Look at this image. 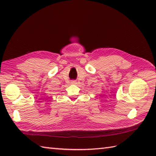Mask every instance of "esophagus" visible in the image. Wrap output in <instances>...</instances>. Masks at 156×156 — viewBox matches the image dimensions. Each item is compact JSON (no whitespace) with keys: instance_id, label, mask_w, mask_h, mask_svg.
Listing matches in <instances>:
<instances>
[{"instance_id":"1","label":"esophagus","mask_w":156,"mask_h":156,"mask_svg":"<svg viewBox=\"0 0 156 156\" xmlns=\"http://www.w3.org/2000/svg\"><path fill=\"white\" fill-rule=\"evenodd\" d=\"M72 84H76V81H72Z\"/></svg>"}]
</instances>
